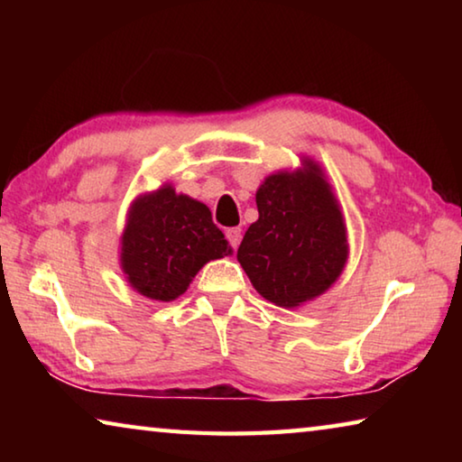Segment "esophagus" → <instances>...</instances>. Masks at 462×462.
<instances>
[{"mask_svg": "<svg viewBox=\"0 0 462 462\" xmlns=\"http://www.w3.org/2000/svg\"><path fill=\"white\" fill-rule=\"evenodd\" d=\"M226 238H228L232 248L236 250L238 245H240V240H242V230L240 228H228V230H226Z\"/></svg>", "mask_w": 462, "mask_h": 462, "instance_id": "1", "label": "esophagus"}]
</instances>
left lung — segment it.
<instances>
[{
    "label": "left lung",
    "instance_id": "left-lung-1",
    "mask_svg": "<svg viewBox=\"0 0 462 462\" xmlns=\"http://www.w3.org/2000/svg\"><path fill=\"white\" fill-rule=\"evenodd\" d=\"M238 263L264 300L297 308L330 289L348 259L346 224L324 171L311 159L279 171L256 191Z\"/></svg>",
    "mask_w": 462,
    "mask_h": 462
}]
</instances>
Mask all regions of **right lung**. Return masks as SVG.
<instances>
[{
  "instance_id": "right-lung-1",
  "label": "right lung",
  "mask_w": 462,
  "mask_h": 462,
  "mask_svg": "<svg viewBox=\"0 0 462 462\" xmlns=\"http://www.w3.org/2000/svg\"><path fill=\"white\" fill-rule=\"evenodd\" d=\"M230 253L206 203L175 193L173 185L132 201L120 263L128 283L148 300H177L203 264Z\"/></svg>"
}]
</instances>
